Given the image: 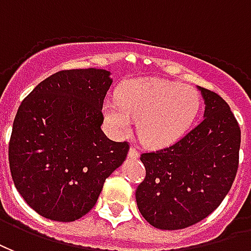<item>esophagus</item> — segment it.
<instances>
[{
  "mask_svg": "<svg viewBox=\"0 0 251 251\" xmlns=\"http://www.w3.org/2000/svg\"><path fill=\"white\" fill-rule=\"evenodd\" d=\"M128 156L131 159H136L139 158V151L135 147L129 148V152H128Z\"/></svg>",
  "mask_w": 251,
  "mask_h": 251,
  "instance_id": "34e87169",
  "label": "esophagus"
}]
</instances>
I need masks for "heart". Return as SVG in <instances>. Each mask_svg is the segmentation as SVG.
I'll return each instance as SVG.
<instances>
[{"label":"heart","mask_w":251,"mask_h":251,"mask_svg":"<svg viewBox=\"0 0 251 251\" xmlns=\"http://www.w3.org/2000/svg\"><path fill=\"white\" fill-rule=\"evenodd\" d=\"M199 109L198 91L160 78L128 80L118 99L104 101V115L115 132L128 133L136 119L139 136L151 147H166L183 138Z\"/></svg>","instance_id":"heart-1"}]
</instances>
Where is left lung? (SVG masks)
Returning <instances> with one entry per match:
<instances>
[{
  "instance_id": "1",
  "label": "left lung",
  "mask_w": 251,
  "mask_h": 251,
  "mask_svg": "<svg viewBox=\"0 0 251 251\" xmlns=\"http://www.w3.org/2000/svg\"><path fill=\"white\" fill-rule=\"evenodd\" d=\"M199 89L206 103L202 122L171 146L140 155L146 178L136 188V203L156 228L201 222L222 203L237 175L238 122L218 93Z\"/></svg>"
}]
</instances>
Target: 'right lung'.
Here are the masks:
<instances>
[{
    "mask_svg": "<svg viewBox=\"0 0 251 251\" xmlns=\"http://www.w3.org/2000/svg\"><path fill=\"white\" fill-rule=\"evenodd\" d=\"M111 84L104 69L60 71L18 107L9 142L10 174L25 202L45 218L84 217L127 158L129 143L113 142L100 128Z\"/></svg>",
    "mask_w": 251,
    "mask_h": 251,
    "instance_id": "add662e5",
    "label": "right lung"
}]
</instances>
